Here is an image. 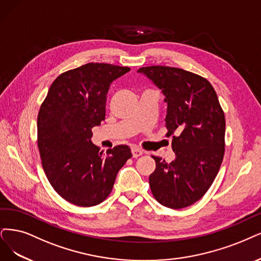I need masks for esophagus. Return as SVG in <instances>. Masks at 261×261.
<instances>
[{"label":"esophagus","instance_id":"1","mask_svg":"<svg viewBox=\"0 0 261 261\" xmlns=\"http://www.w3.org/2000/svg\"><path fill=\"white\" fill-rule=\"evenodd\" d=\"M131 151H132L133 158H138V157H140V156L143 155V151H142L140 148H138V147H132Z\"/></svg>","mask_w":261,"mask_h":261}]
</instances>
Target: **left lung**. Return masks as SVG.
Listing matches in <instances>:
<instances>
[{
	"mask_svg": "<svg viewBox=\"0 0 261 261\" xmlns=\"http://www.w3.org/2000/svg\"><path fill=\"white\" fill-rule=\"evenodd\" d=\"M138 73L166 96L167 137L175 152L171 163L152 156L150 190L167 207L189 206L204 196L224 159L226 120L217 94L203 77L177 67L152 65Z\"/></svg>",
	"mask_w": 261,
	"mask_h": 261,
	"instance_id": "1",
	"label": "left lung"
}]
</instances>
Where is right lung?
<instances>
[{
  "label": "right lung",
  "instance_id": "right-lung-1",
  "mask_svg": "<svg viewBox=\"0 0 261 261\" xmlns=\"http://www.w3.org/2000/svg\"><path fill=\"white\" fill-rule=\"evenodd\" d=\"M130 69L87 63L62 73L51 84L37 116V145L45 174L63 199L77 206H94L109 197L131 149L118 145L106 155L91 142L105 119L111 84Z\"/></svg>",
  "mask_w": 261,
  "mask_h": 261
}]
</instances>
